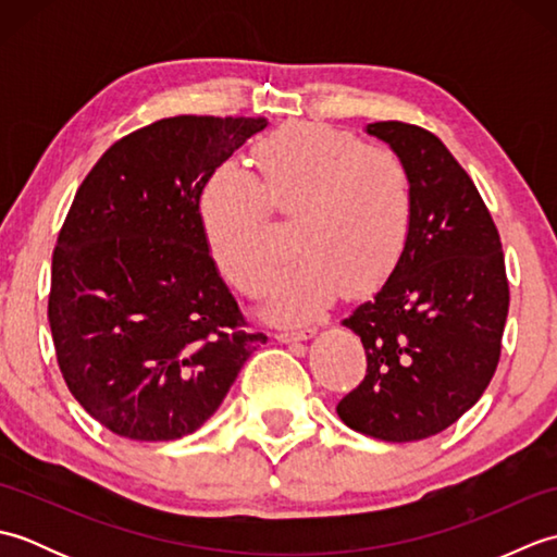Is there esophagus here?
<instances>
[{
	"label": "esophagus",
	"instance_id": "1",
	"mask_svg": "<svg viewBox=\"0 0 557 557\" xmlns=\"http://www.w3.org/2000/svg\"><path fill=\"white\" fill-rule=\"evenodd\" d=\"M315 335V327H294V330H280L275 335L280 342H301Z\"/></svg>",
	"mask_w": 557,
	"mask_h": 557
}]
</instances>
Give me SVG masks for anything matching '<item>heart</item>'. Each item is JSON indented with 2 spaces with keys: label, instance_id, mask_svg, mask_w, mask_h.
<instances>
[{
  "label": "heart",
  "instance_id": "b5f03b06",
  "mask_svg": "<svg viewBox=\"0 0 557 557\" xmlns=\"http://www.w3.org/2000/svg\"><path fill=\"white\" fill-rule=\"evenodd\" d=\"M258 176L222 164L198 198L210 258L234 287L263 292L282 263L272 218L297 224L301 258L270 294V313L304 321L339 292L369 297L407 251L417 196L395 150L318 122H292L253 148Z\"/></svg>",
  "mask_w": 557,
  "mask_h": 557
}]
</instances>
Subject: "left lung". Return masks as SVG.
<instances>
[{
    "label": "left lung",
    "mask_w": 557,
    "mask_h": 557,
    "mask_svg": "<svg viewBox=\"0 0 557 557\" xmlns=\"http://www.w3.org/2000/svg\"><path fill=\"white\" fill-rule=\"evenodd\" d=\"M407 162L417 196L397 270L342 321L361 337L366 377L339 399L349 429L387 443L453 425L488 387L510 309L500 234L471 176L421 126H366Z\"/></svg>",
    "instance_id": "obj_1"
}]
</instances>
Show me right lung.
Instances as JSON below:
<instances>
[{
	"instance_id": "1",
	"label": "right lung",
	"mask_w": 557,
	"mask_h": 557,
	"mask_svg": "<svg viewBox=\"0 0 557 557\" xmlns=\"http://www.w3.org/2000/svg\"><path fill=\"white\" fill-rule=\"evenodd\" d=\"M265 124L170 116L116 140L78 186L47 318L71 395L116 435L194 433L268 339L248 330L198 218L208 176Z\"/></svg>"
}]
</instances>
